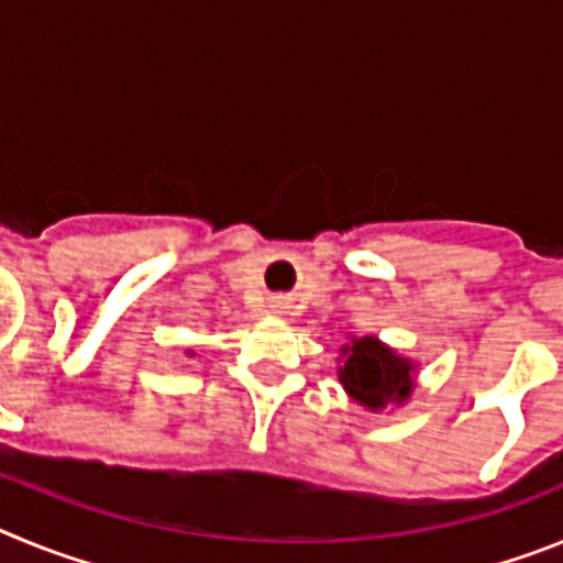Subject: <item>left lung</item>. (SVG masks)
<instances>
[{
  "label": "left lung",
  "mask_w": 563,
  "mask_h": 563,
  "mask_svg": "<svg viewBox=\"0 0 563 563\" xmlns=\"http://www.w3.org/2000/svg\"><path fill=\"white\" fill-rule=\"evenodd\" d=\"M343 389L352 400L383 409L389 400H406L411 391L409 361L386 350L377 338H357L352 346H343V366L338 369Z\"/></svg>",
  "instance_id": "left-lung-1"
}]
</instances>
